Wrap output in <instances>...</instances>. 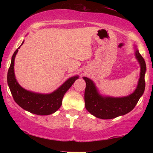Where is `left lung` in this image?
<instances>
[{"mask_svg": "<svg viewBox=\"0 0 153 153\" xmlns=\"http://www.w3.org/2000/svg\"><path fill=\"white\" fill-rule=\"evenodd\" d=\"M135 55L141 67L140 78L136 90L127 97H103L99 94L94 82L86 77H83L86 83L84 95L85 106L91 114L99 119H110L126 114L134 108L145 91L146 71L145 59L138 50H136Z\"/></svg>", "mask_w": 153, "mask_h": 153, "instance_id": "8db88e82", "label": "left lung"}]
</instances>
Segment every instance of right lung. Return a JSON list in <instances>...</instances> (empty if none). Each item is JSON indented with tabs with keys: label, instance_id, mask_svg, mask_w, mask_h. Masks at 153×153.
I'll return each mask as SVG.
<instances>
[{
	"label": "right lung",
	"instance_id": "right-lung-1",
	"mask_svg": "<svg viewBox=\"0 0 153 153\" xmlns=\"http://www.w3.org/2000/svg\"><path fill=\"white\" fill-rule=\"evenodd\" d=\"M23 43L24 42L22 45ZM18 49L15 51L12 56L11 62L7 75V82L15 102L24 110L34 114H52L59 109L62 105V98L65 94L72 86L78 77L74 76L69 78L57 90L50 94H35L26 91L20 86L15 78L13 65Z\"/></svg>",
	"mask_w": 153,
	"mask_h": 153
}]
</instances>
